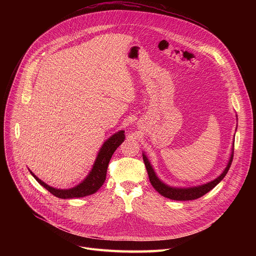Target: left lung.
Segmentation results:
<instances>
[{
  "instance_id": "1",
  "label": "left lung",
  "mask_w": 256,
  "mask_h": 256,
  "mask_svg": "<svg viewBox=\"0 0 256 256\" xmlns=\"http://www.w3.org/2000/svg\"><path fill=\"white\" fill-rule=\"evenodd\" d=\"M233 155H234V153L232 152L230 161H229L226 169L218 178L208 182V184H206L200 186H196V188H170V186L164 184L163 182L160 181L159 178L156 176V174H155L152 166L150 165V162L148 161L147 157L142 155V159H144V166H146V168H147V172H148V175H149V179H150L151 184L161 196H163L167 198H170V200H196V198H202L206 192L212 190L218 184V182H220L226 176V174H227V172H228V170H229V168L232 164Z\"/></svg>"
}]
</instances>
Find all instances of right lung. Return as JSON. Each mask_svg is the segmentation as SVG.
<instances>
[{
    "label": "right lung",
    "instance_id": "obj_1",
    "mask_svg": "<svg viewBox=\"0 0 256 256\" xmlns=\"http://www.w3.org/2000/svg\"><path fill=\"white\" fill-rule=\"evenodd\" d=\"M124 140V130H120L109 138L102 146V148L97 156V159L94 163V166L88 175V177L77 186L76 188H72L70 190H56L54 188L44 181H42L38 177H36L31 171L30 173L32 176L38 181V184H42L44 188H46L52 194L60 198H83L86 196H90L95 194L104 184L106 179V172L108 163L110 161L114 151L120 147V144Z\"/></svg>",
    "mask_w": 256,
    "mask_h": 256
}]
</instances>
